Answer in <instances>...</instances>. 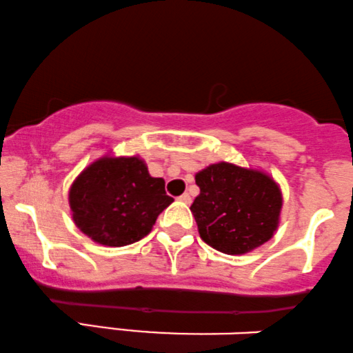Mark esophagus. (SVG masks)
<instances>
[{
  "label": "esophagus",
  "mask_w": 353,
  "mask_h": 353,
  "mask_svg": "<svg viewBox=\"0 0 353 353\" xmlns=\"http://www.w3.org/2000/svg\"><path fill=\"white\" fill-rule=\"evenodd\" d=\"M178 200H180V201H183L185 205H190V203H192V196H190L188 193H183V194H181L180 198H178Z\"/></svg>",
  "instance_id": "obj_1"
}]
</instances>
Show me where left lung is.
I'll list each match as a JSON object with an SVG mask.
<instances>
[{
	"label": "left lung",
	"mask_w": 353,
	"mask_h": 353,
	"mask_svg": "<svg viewBox=\"0 0 353 353\" xmlns=\"http://www.w3.org/2000/svg\"><path fill=\"white\" fill-rule=\"evenodd\" d=\"M194 180L200 194L190 210L206 244L225 254H244L272 238L283 194L271 176L221 161Z\"/></svg>",
	"instance_id": "1"
}]
</instances>
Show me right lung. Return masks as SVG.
<instances>
[{
  "mask_svg": "<svg viewBox=\"0 0 353 353\" xmlns=\"http://www.w3.org/2000/svg\"><path fill=\"white\" fill-rule=\"evenodd\" d=\"M172 203L163 178L150 176L139 157H103L89 165L69 190L76 226L103 246L140 241Z\"/></svg>",
  "mask_w": 353,
  "mask_h": 353,
  "instance_id": "right-lung-1",
  "label": "right lung"
}]
</instances>
